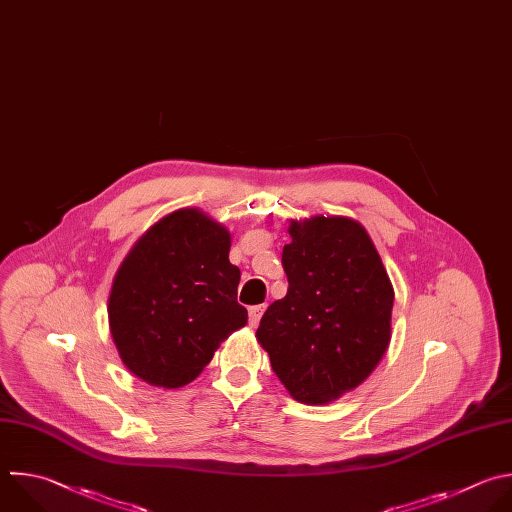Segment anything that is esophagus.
<instances>
[{"mask_svg": "<svg viewBox=\"0 0 512 512\" xmlns=\"http://www.w3.org/2000/svg\"><path fill=\"white\" fill-rule=\"evenodd\" d=\"M265 311V305H255L249 309V323L255 327L259 321H261V315Z\"/></svg>", "mask_w": 512, "mask_h": 512, "instance_id": "obj_1", "label": "esophagus"}]
</instances>
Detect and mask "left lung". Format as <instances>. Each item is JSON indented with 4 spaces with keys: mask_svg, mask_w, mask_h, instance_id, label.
I'll use <instances>...</instances> for the list:
<instances>
[{
    "mask_svg": "<svg viewBox=\"0 0 512 512\" xmlns=\"http://www.w3.org/2000/svg\"><path fill=\"white\" fill-rule=\"evenodd\" d=\"M289 235L287 295L263 313L257 342L297 402L327 404L358 388L386 354L394 287L354 219L291 221Z\"/></svg>",
    "mask_w": 512,
    "mask_h": 512,
    "instance_id": "obj_1",
    "label": "left lung"
}]
</instances>
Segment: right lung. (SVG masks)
<instances>
[{
	"label": "right lung",
	"instance_id": "right-lung-1",
	"mask_svg": "<svg viewBox=\"0 0 512 512\" xmlns=\"http://www.w3.org/2000/svg\"><path fill=\"white\" fill-rule=\"evenodd\" d=\"M229 231L199 209L162 217L130 249L108 297L124 366L158 388L193 382L223 339L247 323Z\"/></svg>",
	"mask_w": 512,
	"mask_h": 512
}]
</instances>
